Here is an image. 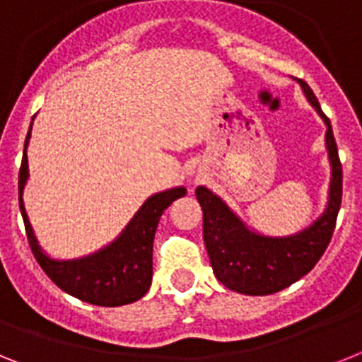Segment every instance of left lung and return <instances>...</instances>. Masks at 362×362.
Returning <instances> with one entry per match:
<instances>
[{
	"label": "left lung",
	"instance_id": "obj_1",
	"mask_svg": "<svg viewBox=\"0 0 362 362\" xmlns=\"http://www.w3.org/2000/svg\"><path fill=\"white\" fill-rule=\"evenodd\" d=\"M303 93L327 127L326 147L331 163L329 200L318 221L296 235L267 238L248 230L243 221L206 187L195 195L202 208V233L217 279L224 287L250 296L278 293L298 281L317 265L326 252L337 224L342 200V165L331 123L322 112L308 83L300 81Z\"/></svg>",
	"mask_w": 362,
	"mask_h": 362
}]
</instances>
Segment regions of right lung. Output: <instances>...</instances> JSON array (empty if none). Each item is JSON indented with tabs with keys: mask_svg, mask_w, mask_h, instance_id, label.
<instances>
[{
	"mask_svg": "<svg viewBox=\"0 0 362 362\" xmlns=\"http://www.w3.org/2000/svg\"><path fill=\"white\" fill-rule=\"evenodd\" d=\"M31 138V129L27 132L18 175V193H20V211L25 224V233L33 256L53 284L83 302L117 308L139 300L153 281V243L160 217L173 200L186 195L184 187H175L148 197L134 218L127 224L121 235L103 250L92 256L71 261L51 259L40 250L33 228L27 218L21 193L25 187L27 176V144Z\"/></svg>",
	"mask_w": 362,
	"mask_h": 362,
	"instance_id": "obj_1",
	"label": "right lung"
}]
</instances>
